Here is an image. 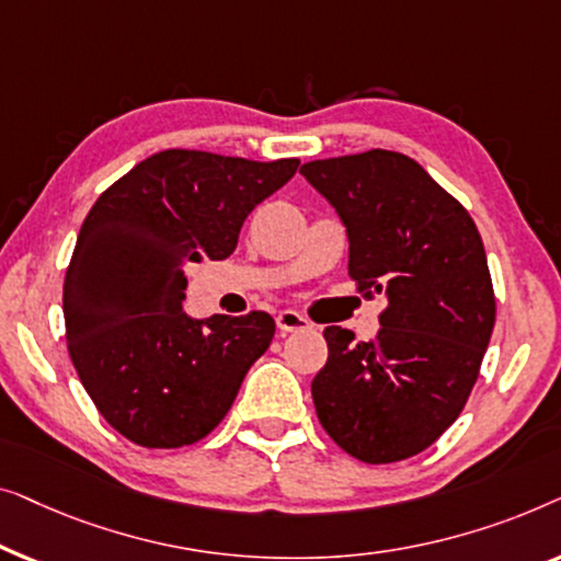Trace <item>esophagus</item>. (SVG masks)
Masks as SVG:
<instances>
[{
    "label": "esophagus",
    "mask_w": 561,
    "mask_h": 561,
    "mask_svg": "<svg viewBox=\"0 0 561 561\" xmlns=\"http://www.w3.org/2000/svg\"><path fill=\"white\" fill-rule=\"evenodd\" d=\"M277 328L279 333H297V330H310L312 322L295 310H282L277 314Z\"/></svg>",
    "instance_id": "34e87169"
}]
</instances>
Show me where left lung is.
I'll list each match as a JSON object with an SVG mask.
<instances>
[{
	"mask_svg": "<svg viewBox=\"0 0 561 561\" xmlns=\"http://www.w3.org/2000/svg\"><path fill=\"white\" fill-rule=\"evenodd\" d=\"M348 236V274L383 295L376 341L325 328L312 381L318 420L363 462L430 447L468 401L495 322L483 241L470 213L412 157L370 149L299 168Z\"/></svg>",
	"mask_w": 561,
	"mask_h": 561,
	"instance_id": "8db88e82",
	"label": "left lung"
}]
</instances>
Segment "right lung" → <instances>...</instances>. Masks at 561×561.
<instances>
[{
	"label": "right lung",
	"mask_w": 561,
	"mask_h": 561,
	"mask_svg": "<svg viewBox=\"0 0 561 561\" xmlns=\"http://www.w3.org/2000/svg\"><path fill=\"white\" fill-rule=\"evenodd\" d=\"M297 164L164 149L93 203L66 272L62 314L83 389L126 439L162 449L203 439L270 348L266 312L187 318L185 266L231 256L243 220Z\"/></svg>",
	"instance_id": "obj_1"
}]
</instances>
